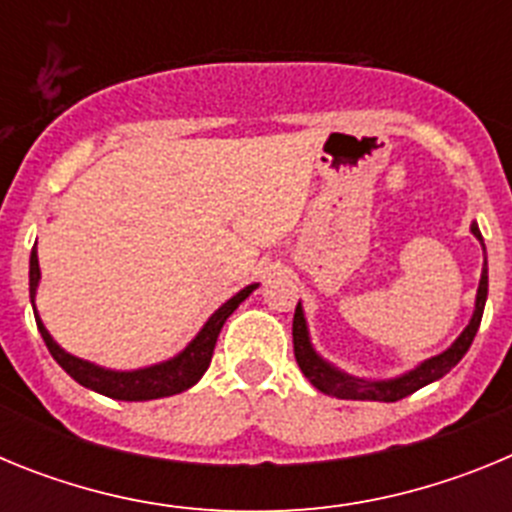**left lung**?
<instances>
[{"label":"left lung","instance_id":"left-lung-1","mask_svg":"<svg viewBox=\"0 0 512 512\" xmlns=\"http://www.w3.org/2000/svg\"><path fill=\"white\" fill-rule=\"evenodd\" d=\"M472 235L482 246V253H485V264H482V277H479V287H477V300H474V312L472 320L464 330H461V336L451 343L446 351L441 354L431 356V359L420 361L418 366H413L410 372L397 374L392 379H364V377H354V374L341 372L338 366H333L330 361H325L323 356L315 351L310 338V328H307V318L305 310H302V302H297L295 310V320H292V341H295V359L300 364L302 374L310 379V384L315 390L325 392L330 397H338V400H374V402H397L402 397L413 395L418 392L420 387L425 384L436 382L441 379L443 374H449L464 354L472 346L474 336H477L479 323H482V312H485V302H487V251H485V241H482V233H479L477 223H472Z\"/></svg>","mask_w":512,"mask_h":512}]
</instances>
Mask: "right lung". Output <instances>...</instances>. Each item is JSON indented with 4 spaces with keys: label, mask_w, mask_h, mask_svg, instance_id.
<instances>
[{
    "label": "right lung",
    "mask_w": 512,
    "mask_h": 512,
    "mask_svg": "<svg viewBox=\"0 0 512 512\" xmlns=\"http://www.w3.org/2000/svg\"><path fill=\"white\" fill-rule=\"evenodd\" d=\"M40 284V264H38V248H33L30 253V302H33L35 323H38L40 336H43L45 346L51 351L53 359L58 361L63 372L69 374L71 379L87 387V390L99 392L104 397H112V400H125V402H143V400H158V397H171L179 395V392L189 390L194 384L200 382L202 374L207 372V366L212 361V351H215L217 336L223 330L225 320L235 312V307L241 305L253 289L259 284H248L243 287L238 295L230 297L228 302L217 307L210 315L205 325L200 328V333L187 343V346L179 351L176 356L166 361H158L151 366H140V369H130V372H117V369H104V366L92 364L87 359H79V356L63 351L53 336L48 333V328L43 325L38 315V307H35V295H38Z\"/></svg>",
    "instance_id": "obj_1"
}]
</instances>
